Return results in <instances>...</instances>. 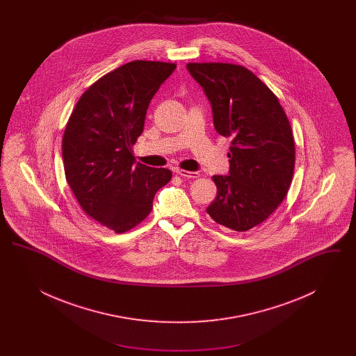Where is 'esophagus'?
Returning a JSON list of instances; mask_svg holds the SVG:
<instances>
[{
  "label": "esophagus",
  "instance_id": "34e87169",
  "mask_svg": "<svg viewBox=\"0 0 356 356\" xmlns=\"http://www.w3.org/2000/svg\"><path fill=\"white\" fill-rule=\"evenodd\" d=\"M176 173L180 175L181 177H186V179H197L200 176L199 172H191V170H177Z\"/></svg>",
  "mask_w": 356,
  "mask_h": 356
}]
</instances>
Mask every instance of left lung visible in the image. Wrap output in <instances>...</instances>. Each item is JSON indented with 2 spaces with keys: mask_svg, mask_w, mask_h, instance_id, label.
<instances>
[{
  "mask_svg": "<svg viewBox=\"0 0 356 356\" xmlns=\"http://www.w3.org/2000/svg\"><path fill=\"white\" fill-rule=\"evenodd\" d=\"M211 102L218 134L231 137L229 175H215L218 196L207 213L244 232L268 219L291 186L295 141L279 99L256 74L227 63H189Z\"/></svg>",
  "mask_w": 356,
  "mask_h": 356,
  "instance_id": "1",
  "label": "left lung"
}]
</instances>
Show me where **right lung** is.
<instances>
[{
	"label": "right lung",
	"mask_w": 356,
	"mask_h": 356,
	"mask_svg": "<svg viewBox=\"0 0 356 356\" xmlns=\"http://www.w3.org/2000/svg\"><path fill=\"white\" fill-rule=\"evenodd\" d=\"M176 64L136 60L90 85L76 104L63 137L64 170L85 213L122 234L152 211L172 172L136 163L134 144L148 105Z\"/></svg>",
	"instance_id": "right-lung-1"
}]
</instances>
